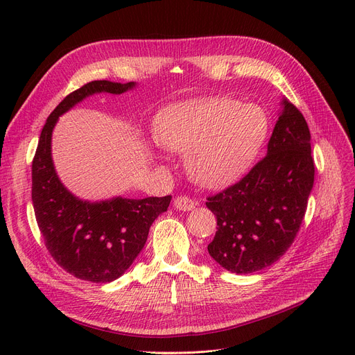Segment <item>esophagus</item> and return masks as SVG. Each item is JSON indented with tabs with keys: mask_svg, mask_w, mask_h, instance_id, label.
Wrapping results in <instances>:
<instances>
[{
	"mask_svg": "<svg viewBox=\"0 0 355 355\" xmlns=\"http://www.w3.org/2000/svg\"><path fill=\"white\" fill-rule=\"evenodd\" d=\"M173 206H174V209L181 210V211H190L196 207V202L190 197L182 196V197H175L174 198Z\"/></svg>",
	"mask_w": 355,
	"mask_h": 355,
	"instance_id": "1",
	"label": "esophagus"
}]
</instances>
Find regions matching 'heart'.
Wrapping results in <instances>:
<instances>
[{
	"label": "heart",
	"instance_id": "heart-1",
	"mask_svg": "<svg viewBox=\"0 0 355 355\" xmlns=\"http://www.w3.org/2000/svg\"><path fill=\"white\" fill-rule=\"evenodd\" d=\"M269 130L266 112L254 103L202 98L165 107L157 141L170 151L189 154V173L204 187H223L245 175Z\"/></svg>",
	"mask_w": 355,
	"mask_h": 355
}]
</instances>
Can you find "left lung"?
<instances>
[{"label":"left lung","mask_w":355,"mask_h":355,"mask_svg":"<svg viewBox=\"0 0 355 355\" xmlns=\"http://www.w3.org/2000/svg\"><path fill=\"white\" fill-rule=\"evenodd\" d=\"M268 154L206 206L217 217L207 246L216 262L233 273H253L281 259L301 229L315 175L311 134L304 115L284 99Z\"/></svg>","instance_id":"left-lung-1"}]
</instances>
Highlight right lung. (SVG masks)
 <instances>
[{
	"instance_id": "right-lung-1",
	"label": "right lung",
	"mask_w": 355,
	"mask_h": 355,
	"mask_svg": "<svg viewBox=\"0 0 355 355\" xmlns=\"http://www.w3.org/2000/svg\"><path fill=\"white\" fill-rule=\"evenodd\" d=\"M134 82L95 80L71 92L47 118L31 165V200L44 245L60 268L95 284L122 276L142 250L149 227L166 211L171 196L89 202L66 190L54 171L51 132L59 116L93 93L121 95Z\"/></svg>"
}]
</instances>
